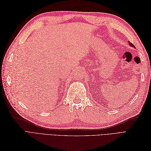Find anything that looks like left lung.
<instances>
[{"label":"left lung","mask_w":151,"mask_h":151,"mask_svg":"<svg viewBox=\"0 0 151 151\" xmlns=\"http://www.w3.org/2000/svg\"><path fill=\"white\" fill-rule=\"evenodd\" d=\"M129 45H130V46H131L132 47H133V48H135V46H134V45L133 44H132V43H130V42H129Z\"/></svg>","instance_id":"obj_1"}]
</instances>
